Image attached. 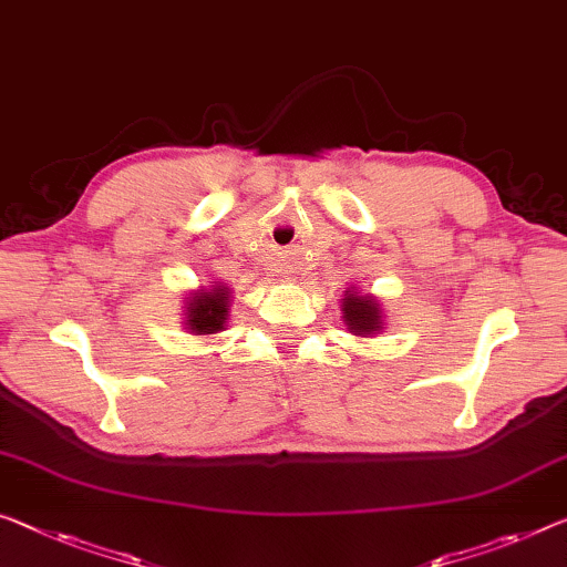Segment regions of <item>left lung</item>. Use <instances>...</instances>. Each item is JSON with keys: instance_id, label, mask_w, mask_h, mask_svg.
Returning a JSON list of instances; mask_svg holds the SVG:
<instances>
[{"instance_id": "1", "label": "left lung", "mask_w": 567, "mask_h": 567, "mask_svg": "<svg viewBox=\"0 0 567 567\" xmlns=\"http://www.w3.org/2000/svg\"><path fill=\"white\" fill-rule=\"evenodd\" d=\"M344 321L354 334H374L380 329V303L370 296L344 293Z\"/></svg>"}]
</instances>
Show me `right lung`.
I'll list each match as a JSON object with an SVG mask.
<instances>
[{
	"label": "right lung",
	"instance_id": "add662e5",
	"mask_svg": "<svg viewBox=\"0 0 567 567\" xmlns=\"http://www.w3.org/2000/svg\"><path fill=\"white\" fill-rule=\"evenodd\" d=\"M228 301L230 291L225 286L195 293V299L187 303V329H193L195 334L220 332L228 317Z\"/></svg>",
	"mask_w": 567,
	"mask_h": 567
}]
</instances>
